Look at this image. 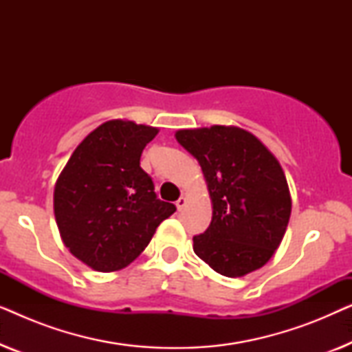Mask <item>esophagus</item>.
I'll list each match as a JSON object with an SVG mask.
<instances>
[{
    "mask_svg": "<svg viewBox=\"0 0 352 352\" xmlns=\"http://www.w3.org/2000/svg\"><path fill=\"white\" fill-rule=\"evenodd\" d=\"M186 205H187V199H186V197H184V195L179 197V199H177V201H176V206H177V210L182 211V210L186 208Z\"/></svg>",
    "mask_w": 352,
    "mask_h": 352,
    "instance_id": "34e87169",
    "label": "esophagus"
}]
</instances>
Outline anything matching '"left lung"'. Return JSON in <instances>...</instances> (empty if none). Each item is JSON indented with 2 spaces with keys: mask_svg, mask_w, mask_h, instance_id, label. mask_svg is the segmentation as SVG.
<instances>
[{
  "mask_svg": "<svg viewBox=\"0 0 352 352\" xmlns=\"http://www.w3.org/2000/svg\"><path fill=\"white\" fill-rule=\"evenodd\" d=\"M176 141L200 163L213 216L194 237V252L221 276L263 267L280 245L292 213L285 173L247 129L213 124L179 129Z\"/></svg>",
  "mask_w": 352,
  "mask_h": 352,
  "instance_id": "1",
  "label": "left lung"
}]
</instances>
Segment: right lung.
<instances>
[{"label": "right lung", "mask_w": 352, "mask_h": 352, "mask_svg": "<svg viewBox=\"0 0 352 352\" xmlns=\"http://www.w3.org/2000/svg\"><path fill=\"white\" fill-rule=\"evenodd\" d=\"M158 128L110 120L78 144L54 187V216L62 242L99 272L126 267L176 206L157 199L139 165Z\"/></svg>", "instance_id": "add662e5"}]
</instances>
